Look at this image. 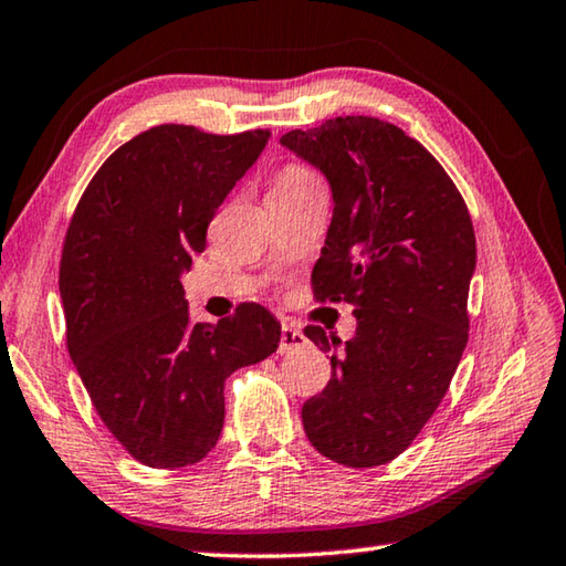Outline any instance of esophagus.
Instances as JSON below:
<instances>
[{
    "mask_svg": "<svg viewBox=\"0 0 566 566\" xmlns=\"http://www.w3.org/2000/svg\"><path fill=\"white\" fill-rule=\"evenodd\" d=\"M304 342H306V337H304V334H302L300 329H294L292 324H282L280 354H286V352H294V349H300V347H304Z\"/></svg>",
    "mask_w": 566,
    "mask_h": 566,
    "instance_id": "obj_1",
    "label": "esophagus"
}]
</instances>
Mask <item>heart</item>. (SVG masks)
Returning <instances> with one entry per match:
<instances>
[{"instance_id":"1","label":"heart","mask_w":566,"mask_h":566,"mask_svg":"<svg viewBox=\"0 0 566 566\" xmlns=\"http://www.w3.org/2000/svg\"><path fill=\"white\" fill-rule=\"evenodd\" d=\"M312 185H319V181L310 169L302 165H286L274 179V189H280V191H292V189H302V187H312Z\"/></svg>"}]
</instances>
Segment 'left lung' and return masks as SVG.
Here are the masks:
<instances>
[{"label":"left lung","mask_w":566,"mask_h":566,"mask_svg":"<svg viewBox=\"0 0 566 566\" xmlns=\"http://www.w3.org/2000/svg\"><path fill=\"white\" fill-rule=\"evenodd\" d=\"M280 145L329 181L334 212L312 284L357 317L344 344L304 329L319 349H342L329 385L304 401V432L337 464H387L434 415L467 347L472 219L442 165L389 122L337 117Z\"/></svg>","instance_id":"left-lung-1"}]
</instances>
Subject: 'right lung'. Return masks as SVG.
<instances>
[{
	"mask_svg": "<svg viewBox=\"0 0 566 566\" xmlns=\"http://www.w3.org/2000/svg\"><path fill=\"white\" fill-rule=\"evenodd\" d=\"M270 129L207 134L159 124L104 161L66 229L60 296L66 349L109 432L142 464H195L224 424V381L276 352L260 304L191 324L181 274Z\"/></svg>",
	"mask_w": 566,
	"mask_h": 566,
	"instance_id": "obj_1",
	"label": "right lung"
}]
</instances>
